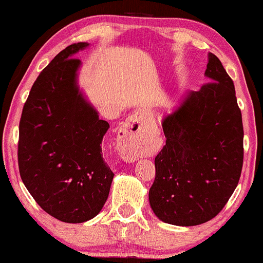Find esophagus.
<instances>
[{
    "mask_svg": "<svg viewBox=\"0 0 263 263\" xmlns=\"http://www.w3.org/2000/svg\"><path fill=\"white\" fill-rule=\"evenodd\" d=\"M141 128V117L135 114L125 122L123 137L119 143V151L122 159L126 162H135L140 159L141 153L138 146L139 132Z\"/></svg>",
    "mask_w": 263,
    "mask_h": 263,
    "instance_id": "esophagus-1",
    "label": "esophagus"
}]
</instances>
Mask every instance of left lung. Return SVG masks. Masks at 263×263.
Segmentation results:
<instances>
[{
	"label": "left lung",
	"instance_id": "obj_1",
	"mask_svg": "<svg viewBox=\"0 0 263 263\" xmlns=\"http://www.w3.org/2000/svg\"><path fill=\"white\" fill-rule=\"evenodd\" d=\"M204 76L211 82L186 92L163 117L166 145L155 157L149 191L156 217L178 227L218 215L241 175L243 128L234 82L212 52Z\"/></svg>",
	"mask_w": 263,
	"mask_h": 263
}]
</instances>
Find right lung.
I'll return each mask as SVG.
<instances>
[{
    "label": "right lung",
    "instance_id": "1",
    "mask_svg": "<svg viewBox=\"0 0 263 263\" xmlns=\"http://www.w3.org/2000/svg\"><path fill=\"white\" fill-rule=\"evenodd\" d=\"M88 43L69 45L33 83L20 122L18 166L40 208L64 223H85L103 208L114 174L102 155L109 124L79 86Z\"/></svg>",
    "mask_w": 263,
    "mask_h": 263
}]
</instances>
